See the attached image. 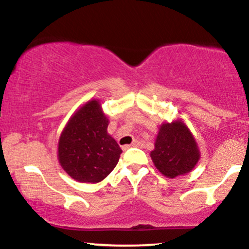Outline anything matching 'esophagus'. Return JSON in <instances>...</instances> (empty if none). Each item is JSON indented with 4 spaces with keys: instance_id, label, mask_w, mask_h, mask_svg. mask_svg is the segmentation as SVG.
I'll return each mask as SVG.
<instances>
[{
    "instance_id": "1",
    "label": "esophagus",
    "mask_w": 249,
    "mask_h": 249,
    "mask_svg": "<svg viewBox=\"0 0 249 249\" xmlns=\"http://www.w3.org/2000/svg\"><path fill=\"white\" fill-rule=\"evenodd\" d=\"M138 145H139V142L138 141H133L130 145H124V146H123L122 148L125 151V150H127V148H130V147H132V146H138Z\"/></svg>"
}]
</instances>
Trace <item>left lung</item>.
<instances>
[{"instance_id":"obj_1","label":"left lung","mask_w":249,"mask_h":249,"mask_svg":"<svg viewBox=\"0 0 249 249\" xmlns=\"http://www.w3.org/2000/svg\"><path fill=\"white\" fill-rule=\"evenodd\" d=\"M150 157L157 170L166 178L174 179L192 172L200 159V150L184 119L178 117L159 125Z\"/></svg>"}]
</instances>
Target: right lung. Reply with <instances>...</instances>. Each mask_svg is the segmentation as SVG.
I'll return each instance as SVG.
<instances>
[{
  "mask_svg": "<svg viewBox=\"0 0 249 249\" xmlns=\"http://www.w3.org/2000/svg\"><path fill=\"white\" fill-rule=\"evenodd\" d=\"M108 118L101 101L92 98L73 112L57 145L59 165L79 182L102 181L112 172L122 148L107 132Z\"/></svg>",
  "mask_w": 249,
  "mask_h": 249,
  "instance_id": "1",
  "label": "right lung"
}]
</instances>
